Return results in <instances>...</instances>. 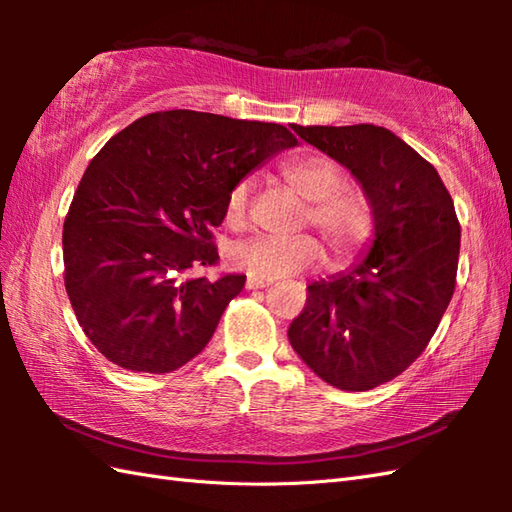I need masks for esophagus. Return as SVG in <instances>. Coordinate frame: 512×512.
Here are the masks:
<instances>
[{"instance_id": "34e87169", "label": "esophagus", "mask_w": 512, "mask_h": 512, "mask_svg": "<svg viewBox=\"0 0 512 512\" xmlns=\"http://www.w3.org/2000/svg\"><path fill=\"white\" fill-rule=\"evenodd\" d=\"M270 281H264V279H253L248 277L246 279V290H257V288H268Z\"/></svg>"}]
</instances>
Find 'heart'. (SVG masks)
Returning <instances> with one entry per match:
<instances>
[{
    "mask_svg": "<svg viewBox=\"0 0 512 512\" xmlns=\"http://www.w3.org/2000/svg\"><path fill=\"white\" fill-rule=\"evenodd\" d=\"M284 178L303 200L310 202L308 220L334 253H347L363 242L372 226L369 206L361 193L343 187L345 173L328 156L306 154L290 160ZM250 180L237 182L226 198V222L246 220ZM228 266L253 279L275 281L314 270L323 262L319 244L308 235L275 239L253 237L228 248Z\"/></svg>",
    "mask_w": 512,
    "mask_h": 512,
    "instance_id": "b5f03b06",
    "label": "heart"
}]
</instances>
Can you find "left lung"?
Masks as SVG:
<instances>
[{
    "label": "left lung",
    "instance_id": "8db88e82",
    "mask_svg": "<svg viewBox=\"0 0 512 512\" xmlns=\"http://www.w3.org/2000/svg\"><path fill=\"white\" fill-rule=\"evenodd\" d=\"M292 129L361 184L374 235L361 262L308 286L288 339L328 385L374 389L405 372L438 330L458 273V215L438 171L389 129Z\"/></svg>",
    "mask_w": 512,
    "mask_h": 512
}]
</instances>
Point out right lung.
I'll return each instance as SVG.
<instances>
[{
    "instance_id": "add662e5",
    "label": "right lung",
    "mask_w": 512,
    "mask_h": 512,
    "mask_svg": "<svg viewBox=\"0 0 512 512\" xmlns=\"http://www.w3.org/2000/svg\"><path fill=\"white\" fill-rule=\"evenodd\" d=\"M297 138L284 125L169 110L138 118L85 169L63 224L65 290L107 361L167 374L198 356L246 275L209 279L237 182Z\"/></svg>"
}]
</instances>
